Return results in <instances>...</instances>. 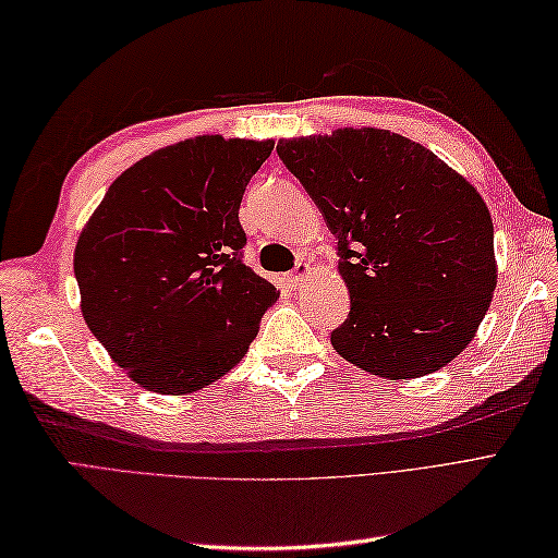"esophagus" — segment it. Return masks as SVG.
Instances as JSON below:
<instances>
[{
  "instance_id": "34e87169",
  "label": "esophagus",
  "mask_w": 558,
  "mask_h": 558,
  "mask_svg": "<svg viewBox=\"0 0 558 558\" xmlns=\"http://www.w3.org/2000/svg\"><path fill=\"white\" fill-rule=\"evenodd\" d=\"M312 270H314L312 264H306V260H300L298 268H294V272H290V276H288V282H290L294 290H300L304 286V280L312 276Z\"/></svg>"
}]
</instances>
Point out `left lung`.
Returning a JSON list of instances; mask_svg holds the SVG:
<instances>
[{"instance_id":"8db88e82","label":"left lung","mask_w":558,"mask_h":558,"mask_svg":"<svg viewBox=\"0 0 558 558\" xmlns=\"http://www.w3.org/2000/svg\"><path fill=\"white\" fill-rule=\"evenodd\" d=\"M278 156L338 236L350 292L330 333L340 357L388 381L453 362L496 288L494 222L477 189L388 129L282 138Z\"/></svg>"}]
</instances>
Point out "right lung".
Listing matches in <instances>:
<instances>
[{
    "label": "right lung",
    "mask_w": 558,
    "mask_h": 558,
    "mask_svg": "<svg viewBox=\"0 0 558 558\" xmlns=\"http://www.w3.org/2000/svg\"><path fill=\"white\" fill-rule=\"evenodd\" d=\"M272 141L194 136L141 158L81 230L83 322L126 376L184 396L246 354L278 290L242 260L240 204Z\"/></svg>",
    "instance_id": "right-lung-1"
}]
</instances>
